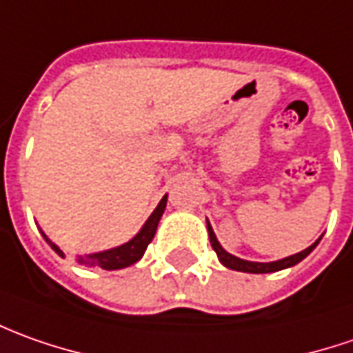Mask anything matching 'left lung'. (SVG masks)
<instances>
[{
	"label": "left lung",
	"mask_w": 353,
	"mask_h": 353,
	"mask_svg": "<svg viewBox=\"0 0 353 353\" xmlns=\"http://www.w3.org/2000/svg\"><path fill=\"white\" fill-rule=\"evenodd\" d=\"M207 230H209V240H211V246L216 252V256H219V260L223 265H226L228 270H236V272H246V274H272V272H279V270H285V268H291V265H295L301 260H305L307 256H309L312 250L316 248V244L321 242V238L314 242V244H310L309 248L303 250V252H299V254H293V256H289V258H283V260H277V261H268V263H261V261H248V260H242V258H236V256H232V254H228L221 244H219V240L214 236L213 228L211 225L207 223Z\"/></svg>",
	"instance_id": "8db88e82"
}]
</instances>
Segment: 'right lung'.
Here are the masks:
<instances>
[{
  "label": "right lung",
  "instance_id": "1",
  "mask_svg": "<svg viewBox=\"0 0 353 353\" xmlns=\"http://www.w3.org/2000/svg\"><path fill=\"white\" fill-rule=\"evenodd\" d=\"M165 201H168V195L162 197V201L158 203V207L154 209V213L148 216V221L144 223V226L140 228V232L132 240H128L125 244L117 246V248L105 250V252H97V254H90V256H79V263H85V265H95V268H101V270H123V268H128L132 263L144 256V252L148 248V244L152 242L154 234H156V228H158V223L162 219L165 209ZM44 240L50 244V248L54 250L58 256H64V252L56 246L54 242H50L48 236L43 232Z\"/></svg>",
  "mask_w": 353,
  "mask_h": 353
}]
</instances>
